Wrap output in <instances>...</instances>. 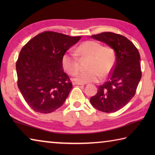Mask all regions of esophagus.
<instances>
[{
	"label": "esophagus",
	"mask_w": 155,
	"mask_h": 155,
	"mask_svg": "<svg viewBox=\"0 0 155 155\" xmlns=\"http://www.w3.org/2000/svg\"><path fill=\"white\" fill-rule=\"evenodd\" d=\"M72 84L74 85H84V84L83 83H78V82H73L72 83Z\"/></svg>",
	"instance_id": "obj_1"
}]
</instances>
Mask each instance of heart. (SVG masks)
I'll return each mask as SVG.
<instances>
[{
	"instance_id": "1",
	"label": "heart",
	"mask_w": 155,
	"mask_h": 155,
	"mask_svg": "<svg viewBox=\"0 0 155 155\" xmlns=\"http://www.w3.org/2000/svg\"><path fill=\"white\" fill-rule=\"evenodd\" d=\"M76 53L83 57H89V70L80 72L74 81L80 83H97L101 77L108 76L115 62V52L111 46H102L94 40L85 41L76 49ZM63 68L68 74L74 76L78 72V59L74 53L67 52L62 57Z\"/></svg>"
}]
</instances>
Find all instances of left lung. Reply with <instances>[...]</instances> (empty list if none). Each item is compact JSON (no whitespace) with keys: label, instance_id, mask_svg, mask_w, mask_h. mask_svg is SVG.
I'll return each instance as SVG.
<instances>
[{"label":"left lung","instance_id":"obj_1","mask_svg":"<svg viewBox=\"0 0 155 155\" xmlns=\"http://www.w3.org/2000/svg\"><path fill=\"white\" fill-rule=\"evenodd\" d=\"M90 38L107 44L115 51L116 60L108 81L100 85L98 92L90 98L94 108L114 113L127 105L135 96L141 78L140 53L134 44L119 34L104 32Z\"/></svg>","mask_w":155,"mask_h":155}]
</instances>
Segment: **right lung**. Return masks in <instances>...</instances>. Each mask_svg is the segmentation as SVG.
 Listing matches in <instances>:
<instances>
[{
    "label": "right lung",
    "instance_id": "right-lung-1",
    "mask_svg": "<svg viewBox=\"0 0 155 155\" xmlns=\"http://www.w3.org/2000/svg\"><path fill=\"white\" fill-rule=\"evenodd\" d=\"M81 38L44 31L22 47L15 65L18 87L35 111L49 114L64 104L72 84L63 70L61 59Z\"/></svg>",
    "mask_w": 155,
    "mask_h": 155
}]
</instances>
